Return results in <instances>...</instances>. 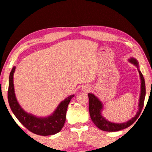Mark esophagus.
<instances>
[{
  "instance_id": "34e87169",
  "label": "esophagus",
  "mask_w": 152,
  "mask_h": 152,
  "mask_svg": "<svg viewBox=\"0 0 152 152\" xmlns=\"http://www.w3.org/2000/svg\"><path fill=\"white\" fill-rule=\"evenodd\" d=\"M84 91H86V92H87V91H89V88H88V87H86V88H84Z\"/></svg>"
}]
</instances>
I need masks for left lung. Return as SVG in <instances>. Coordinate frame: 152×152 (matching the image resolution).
<instances>
[{"mask_svg":"<svg viewBox=\"0 0 152 152\" xmlns=\"http://www.w3.org/2000/svg\"><path fill=\"white\" fill-rule=\"evenodd\" d=\"M128 61L129 62H130L131 64H133V65L137 67L141 80V91L140 99H139L138 110L134 117L127 121V122L119 123L110 122L105 119L102 115V110L103 109V105H102V102L100 101L99 98L96 97L92 93L88 94L89 99V113L91 119L98 128L100 129L101 130L104 131V132H117V131L124 129L129 127L137 120L143 107L144 99H145V80H144L143 74H141L140 68H139V62L137 60L134 58H130Z\"/></svg>","mask_w":152,"mask_h":152,"instance_id":"left-lung-1","label":"left lung"}]
</instances>
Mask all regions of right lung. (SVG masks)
Wrapping results in <instances>:
<instances>
[{
	"instance_id": "1",
	"label": "right lung",
	"mask_w": 152,
	"mask_h": 152,
	"mask_svg": "<svg viewBox=\"0 0 152 152\" xmlns=\"http://www.w3.org/2000/svg\"><path fill=\"white\" fill-rule=\"evenodd\" d=\"M16 67L14 66L9 75L8 101L9 106L15 117L28 130L39 135H51L60 132L66 121V115L68 104L74 94L66 98L61 101L54 111L48 117H37L25 111L17 101L15 93L13 76Z\"/></svg>"
}]
</instances>
